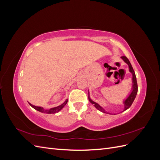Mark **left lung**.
Instances as JSON below:
<instances>
[{"instance_id": "1", "label": "left lung", "mask_w": 160, "mask_h": 160, "mask_svg": "<svg viewBox=\"0 0 160 160\" xmlns=\"http://www.w3.org/2000/svg\"><path fill=\"white\" fill-rule=\"evenodd\" d=\"M121 59H122L125 62V63L128 64V65L129 67V71L132 75V89H131V91L129 92V93L128 94V95L126 97V98H125V99H123V104L124 105V109H123V110L122 111H121V112H120V113H122L123 111H124L125 110H127L128 109H129L131 107V105H132V104L133 103V101H134V99L135 98V97H136V95H137L138 88L136 76H135V72L133 71V69L132 65H131V63H130L129 61L128 60V58L126 57H125V56L121 57ZM88 98H89V100L90 102L93 105H94V106L97 109H98L99 111H101V112H103L104 113H108V114L113 115L112 113L107 112V111H106L102 107H101L100 105H99L98 103L95 102L94 101H93V100L91 99L89 90H88ZM113 114L115 115V113H113Z\"/></svg>"}]
</instances>
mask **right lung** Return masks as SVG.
<instances>
[{
  "mask_svg": "<svg viewBox=\"0 0 160 160\" xmlns=\"http://www.w3.org/2000/svg\"><path fill=\"white\" fill-rule=\"evenodd\" d=\"M67 101H68V99H66L63 103H62V104H61L59 106H57V107H55V108H50L49 109H45L43 108L42 107H39V106H35V105H33L32 104L30 103L29 102H28V103H29V105L31 106V107L32 108H34L35 109L40 111V112L41 113H58L59 111H60L62 108H63L65 107V105L67 103Z\"/></svg>",
  "mask_w": 160,
  "mask_h": 160,
  "instance_id": "add662e5",
  "label": "right lung"
}]
</instances>
